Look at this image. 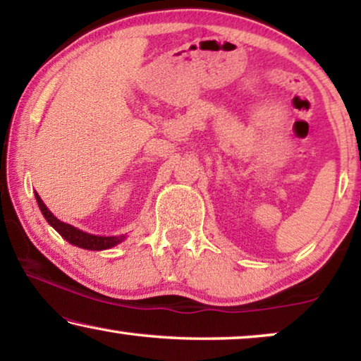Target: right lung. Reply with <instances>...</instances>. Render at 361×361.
<instances>
[{
  "mask_svg": "<svg viewBox=\"0 0 361 361\" xmlns=\"http://www.w3.org/2000/svg\"><path fill=\"white\" fill-rule=\"evenodd\" d=\"M36 200H37L39 209H41V212H42V215L46 216L47 224L51 225L52 228L56 230L63 240H67L68 243L78 246V248L93 250V251L108 250V248H111V246H116L118 243H121V241L125 240V235H120V236H98V235H92V233H87V231L78 230V228H75V226H72L68 224H63V221H61L52 215V212L47 209L46 204H44L42 199L37 194H36Z\"/></svg>",
  "mask_w": 361,
  "mask_h": 361,
  "instance_id": "right-lung-1",
  "label": "right lung"
}]
</instances>
